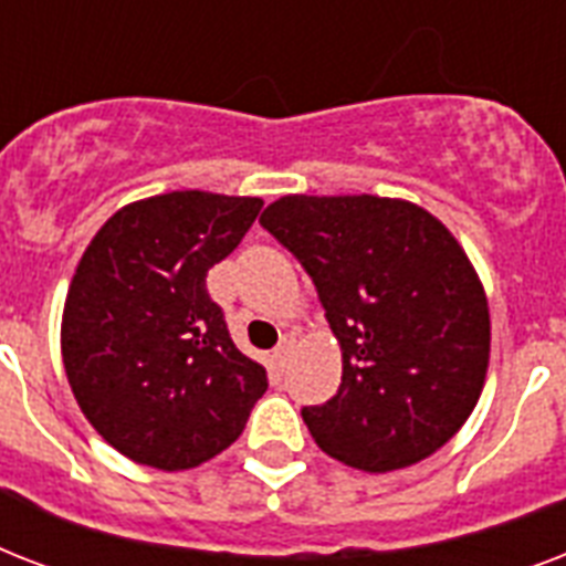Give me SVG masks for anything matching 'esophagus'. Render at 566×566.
I'll use <instances>...</instances> for the list:
<instances>
[{"label":"esophagus","mask_w":566,"mask_h":566,"mask_svg":"<svg viewBox=\"0 0 566 566\" xmlns=\"http://www.w3.org/2000/svg\"><path fill=\"white\" fill-rule=\"evenodd\" d=\"M293 346H296V337L284 335L282 340H279V346H275V353H273L275 361H279V364L287 361V358H291V355H293Z\"/></svg>","instance_id":"obj_1"}]
</instances>
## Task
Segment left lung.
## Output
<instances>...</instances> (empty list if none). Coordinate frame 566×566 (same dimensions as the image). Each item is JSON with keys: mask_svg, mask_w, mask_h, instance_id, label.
<instances>
[{"mask_svg": "<svg viewBox=\"0 0 566 566\" xmlns=\"http://www.w3.org/2000/svg\"><path fill=\"white\" fill-rule=\"evenodd\" d=\"M261 226L305 266L344 376L302 408L340 464L390 473L438 452L473 413L491 361L488 296L452 231L387 196H282Z\"/></svg>", "mask_w": 566, "mask_h": 566, "instance_id": "left-lung-1", "label": "left lung"}]
</instances>
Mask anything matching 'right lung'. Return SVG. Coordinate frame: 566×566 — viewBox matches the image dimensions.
Returning a JSON list of instances; mask_svg holds the SVG:
<instances>
[{
	"label": "right lung",
	"mask_w": 566,
	"mask_h": 566,
	"mask_svg": "<svg viewBox=\"0 0 566 566\" xmlns=\"http://www.w3.org/2000/svg\"><path fill=\"white\" fill-rule=\"evenodd\" d=\"M258 196L172 190L119 208L75 266L61 355L91 426L137 464L190 470L240 438L266 370L240 353L205 275Z\"/></svg>",
	"instance_id": "right-lung-1"
}]
</instances>
